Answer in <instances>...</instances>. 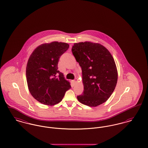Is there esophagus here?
<instances>
[{
    "instance_id": "34e87169",
    "label": "esophagus",
    "mask_w": 148,
    "mask_h": 148,
    "mask_svg": "<svg viewBox=\"0 0 148 148\" xmlns=\"http://www.w3.org/2000/svg\"><path fill=\"white\" fill-rule=\"evenodd\" d=\"M71 82H72V83L74 85V84H76V83H77V80H75H75H72Z\"/></svg>"
}]
</instances>
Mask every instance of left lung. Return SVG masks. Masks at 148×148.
I'll list each match as a JSON object with an SVG mask.
<instances>
[{
    "label": "left lung",
    "instance_id": "left-lung-1",
    "mask_svg": "<svg viewBox=\"0 0 148 148\" xmlns=\"http://www.w3.org/2000/svg\"><path fill=\"white\" fill-rule=\"evenodd\" d=\"M72 52L82 70L84 91L77 97L82 104L97 107L112 94L118 78L113 56L103 45L89 41L75 43Z\"/></svg>",
    "mask_w": 148,
    "mask_h": 148
}]
</instances>
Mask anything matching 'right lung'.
Masks as SVG:
<instances>
[{"label":"right lung","mask_w":148,"mask_h":148,"mask_svg":"<svg viewBox=\"0 0 148 148\" xmlns=\"http://www.w3.org/2000/svg\"><path fill=\"white\" fill-rule=\"evenodd\" d=\"M69 47V44L57 41L41 44L28 59L26 66L28 88L33 97L42 104H58L71 88L69 82L58 68L60 57Z\"/></svg>","instance_id":"1"}]
</instances>
